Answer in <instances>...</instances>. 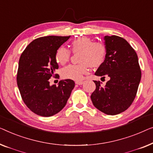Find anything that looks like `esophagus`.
Returning a JSON list of instances; mask_svg holds the SVG:
<instances>
[{
  "mask_svg": "<svg viewBox=\"0 0 153 153\" xmlns=\"http://www.w3.org/2000/svg\"><path fill=\"white\" fill-rule=\"evenodd\" d=\"M83 83H84L83 81H76V85H82Z\"/></svg>",
  "mask_w": 153,
  "mask_h": 153,
  "instance_id": "1",
  "label": "esophagus"
}]
</instances>
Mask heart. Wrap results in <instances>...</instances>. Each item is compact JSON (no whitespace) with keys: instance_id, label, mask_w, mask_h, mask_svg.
I'll list each match as a JSON object with an SVG mask.
<instances>
[{"instance_id":"heart-1","label":"heart","mask_w":153,"mask_h":153,"mask_svg":"<svg viewBox=\"0 0 153 153\" xmlns=\"http://www.w3.org/2000/svg\"><path fill=\"white\" fill-rule=\"evenodd\" d=\"M74 53L79 52V64H70L62 70V76L65 79L79 80L89 72V67L98 68L105 62L107 55V47L103 42H94L87 36H81L71 44ZM71 52L65 47L61 46L55 53V59L58 64L64 65L69 60Z\"/></svg>"}]
</instances>
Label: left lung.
<instances>
[{"instance_id":"8db88e82","label":"left lung","mask_w":153,"mask_h":153,"mask_svg":"<svg viewBox=\"0 0 153 153\" xmlns=\"http://www.w3.org/2000/svg\"><path fill=\"white\" fill-rule=\"evenodd\" d=\"M107 55L95 73L97 76L109 77L105 87L94 81L96 90L91 99L95 107L108 115L126 111L136 96L141 72L138 57L132 47L119 36H105Z\"/></svg>"}]
</instances>
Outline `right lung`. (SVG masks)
<instances>
[{"label": "right lung", "mask_w": 153, "mask_h": 153, "mask_svg": "<svg viewBox=\"0 0 153 153\" xmlns=\"http://www.w3.org/2000/svg\"><path fill=\"white\" fill-rule=\"evenodd\" d=\"M71 36H47L36 39L21 54L16 80L23 102L36 114L48 117L65 107L75 82L60 80L58 86L50 85L49 79L56 76L59 66L56 51Z\"/></svg>", "instance_id": "1"}]
</instances>
